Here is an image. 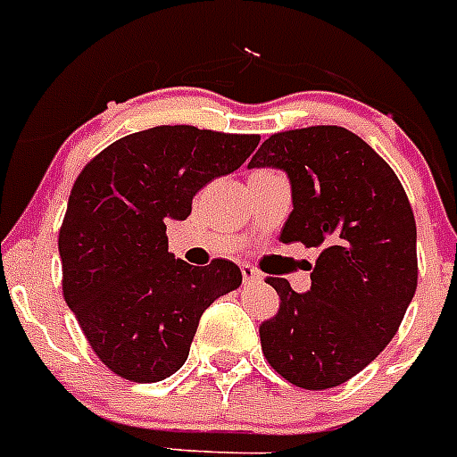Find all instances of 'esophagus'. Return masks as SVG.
<instances>
[{
  "label": "esophagus",
  "mask_w": 457,
  "mask_h": 457,
  "mask_svg": "<svg viewBox=\"0 0 457 457\" xmlns=\"http://www.w3.org/2000/svg\"><path fill=\"white\" fill-rule=\"evenodd\" d=\"M241 276H244V283H255L262 281V274H260L253 264H241Z\"/></svg>",
  "instance_id": "esophagus-1"
}]
</instances>
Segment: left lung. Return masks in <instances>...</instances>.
Masks as SVG:
<instances>
[{"label":"left lung","mask_w":457,"mask_h":457,"mask_svg":"<svg viewBox=\"0 0 457 457\" xmlns=\"http://www.w3.org/2000/svg\"><path fill=\"white\" fill-rule=\"evenodd\" d=\"M286 171L293 211L283 244L320 248L312 287L267 278L281 309L260 325L264 358L306 390L341 386L400 328L418 283L416 220L388 162L337 125L271 134L248 170Z\"/></svg>","instance_id":"obj_1"}]
</instances>
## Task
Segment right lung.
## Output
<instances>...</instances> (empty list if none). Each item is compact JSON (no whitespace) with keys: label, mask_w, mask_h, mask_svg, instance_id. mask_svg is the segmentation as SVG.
Returning <instances> with one entry per match:
<instances>
[{"label":"right lung","mask_w":457,"mask_h":457,"mask_svg":"<svg viewBox=\"0 0 457 457\" xmlns=\"http://www.w3.org/2000/svg\"><path fill=\"white\" fill-rule=\"evenodd\" d=\"M260 137L157 125L113 141L86 164L60 229L62 293L99 360L153 383L183 367L199 318L241 286L229 260L193 267L167 251V225L193 197L232 174Z\"/></svg>","instance_id":"right-lung-1"}]
</instances>
